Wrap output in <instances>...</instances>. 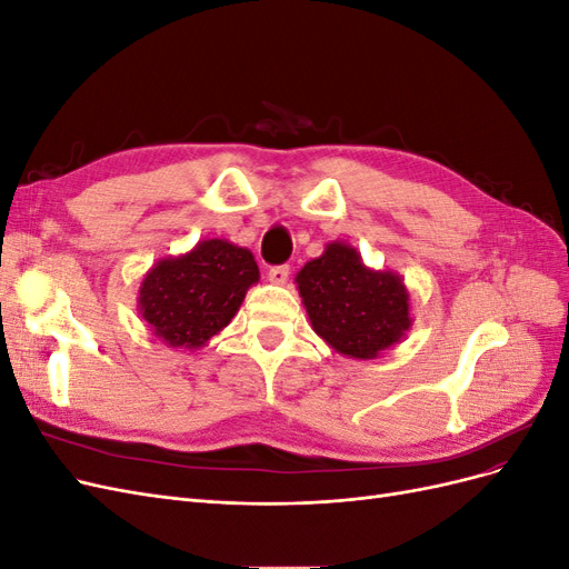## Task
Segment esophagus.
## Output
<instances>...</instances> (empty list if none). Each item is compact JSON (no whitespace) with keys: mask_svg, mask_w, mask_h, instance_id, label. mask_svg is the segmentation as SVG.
<instances>
[{"mask_svg":"<svg viewBox=\"0 0 569 569\" xmlns=\"http://www.w3.org/2000/svg\"><path fill=\"white\" fill-rule=\"evenodd\" d=\"M268 280L272 284H284L289 280V266H274L268 270Z\"/></svg>","mask_w":569,"mask_h":569,"instance_id":"34e87169","label":"esophagus"}]
</instances>
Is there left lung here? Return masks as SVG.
Returning <instances> with one entry per match:
<instances>
[{
	"mask_svg": "<svg viewBox=\"0 0 569 569\" xmlns=\"http://www.w3.org/2000/svg\"><path fill=\"white\" fill-rule=\"evenodd\" d=\"M313 332L337 353L370 360L403 341L410 295L399 272L375 270L347 242H330L297 272Z\"/></svg>",
	"mask_w": 569,
	"mask_h": 569,
	"instance_id": "left-lung-1",
	"label": "left lung"
}]
</instances>
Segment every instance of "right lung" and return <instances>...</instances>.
<instances>
[{"label": "right lung", "instance_id": "obj_1", "mask_svg": "<svg viewBox=\"0 0 569 569\" xmlns=\"http://www.w3.org/2000/svg\"><path fill=\"white\" fill-rule=\"evenodd\" d=\"M258 280L261 272L249 249L218 237L201 239L187 253L149 268L137 308L168 349L194 351L226 330Z\"/></svg>", "mask_w": 569, "mask_h": 569}]
</instances>
